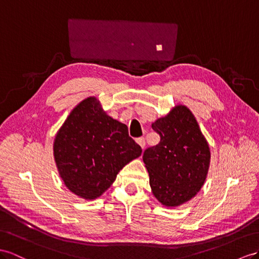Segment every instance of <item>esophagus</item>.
<instances>
[{"label": "esophagus", "instance_id": "esophagus-1", "mask_svg": "<svg viewBox=\"0 0 259 259\" xmlns=\"http://www.w3.org/2000/svg\"><path fill=\"white\" fill-rule=\"evenodd\" d=\"M137 143L140 145V147L142 148V150L144 149V147H145V140H144V138H138L137 139Z\"/></svg>", "mask_w": 259, "mask_h": 259}]
</instances>
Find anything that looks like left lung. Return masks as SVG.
Here are the masks:
<instances>
[{
  "label": "left lung",
  "instance_id": "obj_1",
  "mask_svg": "<svg viewBox=\"0 0 259 259\" xmlns=\"http://www.w3.org/2000/svg\"><path fill=\"white\" fill-rule=\"evenodd\" d=\"M161 137L143 153L152 194L165 207H177L203 186L210 165L209 144L186 106L178 105L152 123Z\"/></svg>",
  "mask_w": 259,
  "mask_h": 259
}]
</instances>
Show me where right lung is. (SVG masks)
<instances>
[{
  "label": "right lung",
  "instance_id": "add662e5",
  "mask_svg": "<svg viewBox=\"0 0 259 259\" xmlns=\"http://www.w3.org/2000/svg\"><path fill=\"white\" fill-rule=\"evenodd\" d=\"M141 153L127 125L106 115L96 97L84 99L70 112L54 142L64 185L86 200L102 196L119 170Z\"/></svg>",
  "mask_w": 259,
  "mask_h": 259
}]
</instances>
